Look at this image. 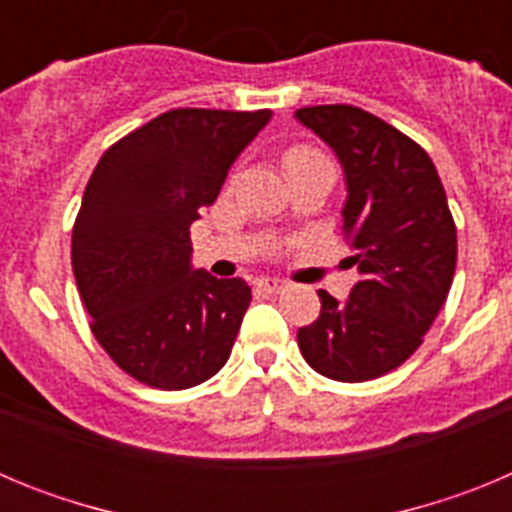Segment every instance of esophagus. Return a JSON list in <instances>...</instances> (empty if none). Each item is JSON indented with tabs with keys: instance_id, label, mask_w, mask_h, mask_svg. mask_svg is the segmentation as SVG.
<instances>
[{
	"instance_id": "esophagus-1",
	"label": "esophagus",
	"mask_w": 512,
	"mask_h": 512,
	"mask_svg": "<svg viewBox=\"0 0 512 512\" xmlns=\"http://www.w3.org/2000/svg\"><path fill=\"white\" fill-rule=\"evenodd\" d=\"M256 287H259L261 292H266V295H279V292L287 289V282H282V279H259Z\"/></svg>"
}]
</instances>
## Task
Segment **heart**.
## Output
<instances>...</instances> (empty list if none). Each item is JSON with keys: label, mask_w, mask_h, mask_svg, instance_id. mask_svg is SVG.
<instances>
[{"label": "heart", "mask_w": 512, "mask_h": 512, "mask_svg": "<svg viewBox=\"0 0 512 512\" xmlns=\"http://www.w3.org/2000/svg\"><path fill=\"white\" fill-rule=\"evenodd\" d=\"M310 158H325V156L310 146H295V148H289L284 161H287V166H292V164H297V161H310Z\"/></svg>", "instance_id": "obj_1"}]
</instances>
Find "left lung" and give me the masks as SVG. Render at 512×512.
Masks as SVG:
<instances>
[{"mask_svg":"<svg viewBox=\"0 0 512 512\" xmlns=\"http://www.w3.org/2000/svg\"><path fill=\"white\" fill-rule=\"evenodd\" d=\"M346 174L343 233L361 279L346 302L320 289V315L297 330L307 364L336 382H369L418 351L449 297L456 225L431 156L351 104L295 112Z\"/></svg>","mask_w":512,"mask_h":512,"instance_id":"1","label":"left lung"}]
</instances>
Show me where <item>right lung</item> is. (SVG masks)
Here are the masks:
<instances>
[{
  "label": "right lung",
  "instance_id": "1",
  "mask_svg": "<svg viewBox=\"0 0 512 512\" xmlns=\"http://www.w3.org/2000/svg\"><path fill=\"white\" fill-rule=\"evenodd\" d=\"M269 117L169 110L107 148L84 189L71 266L89 328L148 387L187 390L228 361L251 287L192 271L189 225Z\"/></svg>",
  "mask_w": 512,
  "mask_h": 512
}]
</instances>
